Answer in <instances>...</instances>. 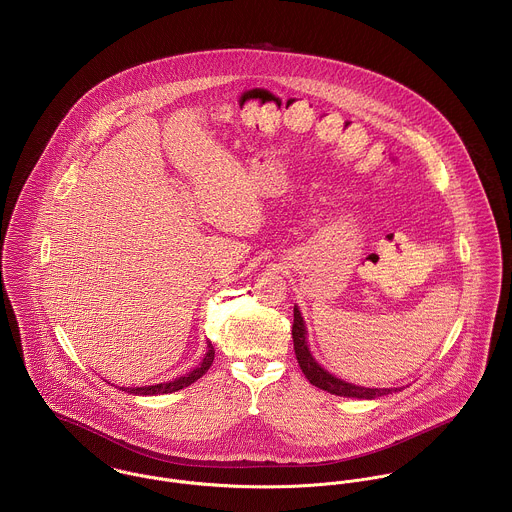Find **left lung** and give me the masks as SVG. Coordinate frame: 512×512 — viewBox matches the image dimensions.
<instances>
[{
	"mask_svg": "<svg viewBox=\"0 0 512 512\" xmlns=\"http://www.w3.org/2000/svg\"><path fill=\"white\" fill-rule=\"evenodd\" d=\"M292 340H294V353L298 359V365L302 369V373L306 375V379L322 389L328 391L332 395L347 398H371L383 397L389 393H397L398 389H367V387H357L351 383H345L338 377H334L332 373H328L322 365L316 363V359L312 357L310 349H308V341H306V326L302 320L300 310L294 306V324H292Z\"/></svg>",
	"mask_w": 512,
	"mask_h": 512,
	"instance_id": "1",
	"label": "left lung"
}]
</instances>
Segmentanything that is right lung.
Returning a JSON list of instances; mask_svg holds the SVG:
<instances>
[{
  "label": "right lung",
  "instance_id": "right-lung-1",
  "mask_svg": "<svg viewBox=\"0 0 512 512\" xmlns=\"http://www.w3.org/2000/svg\"><path fill=\"white\" fill-rule=\"evenodd\" d=\"M214 355H216V349H214L212 341H208V349H206V355H204L202 363H200L198 367H194L190 373H186L184 377H178V379L169 381V383L151 385V387H135V389H125V387H121V391L129 393V395H145V397H147V395H167V393L180 391V389L192 385L194 381H198V379L210 369V365L214 363Z\"/></svg>",
  "mask_w": 512,
  "mask_h": 512
}]
</instances>
